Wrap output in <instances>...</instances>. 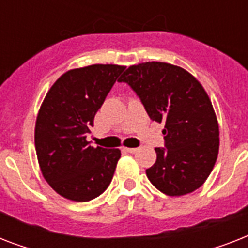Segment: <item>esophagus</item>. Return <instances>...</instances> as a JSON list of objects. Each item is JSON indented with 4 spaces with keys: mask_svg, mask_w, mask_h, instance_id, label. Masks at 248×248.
Returning <instances> with one entry per match:
<instances>
[{
    "mask_svg": "<svg viewBox=\"0 0 248 248\" xmlns=\"http://www.w3.org/2000/svg\"><path fill=\"white\" fill-rule=\"evenodd\" d=\"M124 152H127V153H136V152L139 151L138 148H127V147H124L122 148Z\"/></svg>",
    "mask_w": 248,
    "mask_h": 248,
    "instance_id": "obj_1",
    "label": "esophagus"
}]
</instances>
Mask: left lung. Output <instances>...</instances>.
Listing matches in <instances>:
<instances>
[{
    "label": "left lung",
    "instance_id": "obj_1",
    "mask_svg": "<svg viewBox=\"0 0 248 248\" xmlns=\"http://www.w3.org/2000/svg\"><path fill=\"white\" fill-rule=\"evenodd\" d=\"M131 86L152 121L163 122L166 148L145 171L171 197L194 192L207 180L219 153V124L206 90L184 68L161 62L128 67L118 79Z\"/></svg>",
    "mask_w": 248,
    "mask_h": 248
}]
</instances>
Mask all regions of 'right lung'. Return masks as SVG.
<instances>
[{
    "label": "right lung",
    "instance_id": "add662e5",
    "mask_svg": "<svg viewBox=\"0 0 248 248\" xmlns=\"http://www.w3.org/2000/svg\"><path fill=\"white\" fill-rule=\"evenodd\" d=\"M124 65L93 64L65 72L46 93L37 114L34 145L41 172L67 200L87 202L112 181L120 149L90 145L93 117Z\"/></svg>",
    "mask_w": 248,
    "mask_h": 248
}]
</instances>
